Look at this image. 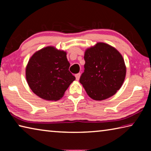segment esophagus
<instances>
[{
    "mask_svg": "<svg viewBox=\"0 0 151 151\" xmlns=\"http://www.w3.org/2000/svg\"><path fill=\"white\" fill-rule=\"evenodd\" d=\"M80 76H81V74H80V73L76 74V75H75L76 80V81H78V80H79V78H80Z\"/></svg>",
    "mask_w": 151,
    "mask_h": 151,
    "instance_id": "esophagus-1",
    "label": "esophagus"
}]
</instances>
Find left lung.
I'll return each mask as SVG.
<instances>
[{"instance_id": "obj_1", "label": "left lung", "mask_w": 151, "mask_h": 151, "mask_svg": "<svg viewBox=\"0 0 151 151\" xmlns=\"http://www.w3.org/2000/svg\"><path fill=\"white\" fill-rule=\"evenodd\" d=\"M85 71L80 78L88 95L95 101H103L116 94L124 83L126 65L115 48L97 42L85 50Z\"/></svg>"}]
</instances>
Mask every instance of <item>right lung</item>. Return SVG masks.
Instances as JSON below:
<instances>
[{
  "label": "right lung",
  "instance_id": "1",
  "mask_svg": "<svg viewBox=\"0 0 151 151\" xmlns=\"http://www.w3.org/2000/svg\"><path fill=\"white\" fill-rule=\"evenodd\" d=\"M66 52L52 46L32 55L26 66V79L36 95L47 101H58L73 82Z\"/></svg>",
  "mask_w": 151,
  "mask_h": 151
}]
</instances>
